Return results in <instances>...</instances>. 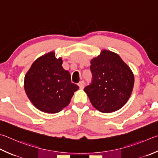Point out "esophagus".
<instances>
[{
	"label": "esophagus",
	"instance_id": "obj_1",
	"mask_svg": "<svg viewBox=\"0 0 158 158\" xmlns=\"http://www.w3.org/2000/svg\"><path fill=\"white\" fill-rule=\"evenodd\" d=\"M84 85H85V84H84V81H80V82L79 83V84H78V85H79V87L80 89H83V88H84Z\"/></svg>",
	"mask_w": 158,
	"mask_h": 158
}]
</instances>
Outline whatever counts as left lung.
<instances>
[{
  "label": "left lung",
  "instance_id": "1",
  "mask_svg": "<svg viewBox=\"0 0 158 158\" xmlns=\"http://www.w3.org/2000/svg\"><path fill=\"white\" fill-rule=\"evenodd\" d=\"M91 84L84 88L91 104L102 113L116 111L130 97L134 85V75L120 56L103 50L91 60Z\"/></svg>",
  "mask_w": 158,
  "mask_h": 158
}]
</instances>
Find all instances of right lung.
I'll return each mask as SVG.
<instances>
[{
	"label": "right lung",
	"mask_w": 158,
	"mask_h": 158,
	"mask_svg": "<svg viewBox=\"0 0 158 158\" xmlns=\"http://www.w3.org/2000/svg\"><path fill=\"white\" fill-rule=\"evenodd\" d=\"M62 59L54 52L39 57L25 77V90L36 108L56 113L69 104L79 86L71 82L69 72L62 68Z\"/></svg>",
	"instance_id": "add662e5"
}]
</instances>
